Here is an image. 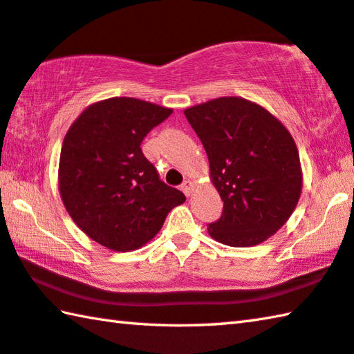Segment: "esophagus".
Listing matches in <instances>:
<instances>
[{
  "label": "esophagus",
  "instance_id": "esophagus-1",
  "mask_svg": "<svg viewBox=\"0 0 354 354\" xmlns=\"http://www.w3.org/2000/svg\"><path fill=\"white\" fill-rule=\"evenodd\" d=\"M192 187H194V183L190 181V179H184V183L181 185V190L184 192L185 195L190 196L192 195Z\"/></svg>",
  "mask_w": 354,
  "mask_h": 354
}]
</instances>
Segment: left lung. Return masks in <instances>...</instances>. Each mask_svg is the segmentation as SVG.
<instances>
[{
    "label": "left lung",
    "mask_w": 354,
    "mask_h": 354,
    "mask_svg": "<svg viewBox=\"0 0 354 354\" xmlns=\"http://www.w3.org/2000/svg\"><path fill=\"white\" fill-rule=\"evenodd\" d=\"M207 153L223 199L207 230L216 241L249 248L288 221L301 194L299 150L283 124L241 97H218L184 111Z\"/></svg>",
    "instance_id": "1"
}]
</instances>
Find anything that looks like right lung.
Here are the masks:
<instances>
[{
  "label": "right lung",
  "instance_id": "add662e5",
  "mask_svg": "<svg viewBox=\"0 0 354 354\" xmlns=\"http://www.w3.org/2000/svg\"><path fill=\"white\" fill-rule=\"evenodd\" d=\"M173 113L150 102L111 97L89 105L63 140L59 189L69 216L89 239L127 252L155 236L183 192L159 179L140 144Z\"/></svg>",
  "mask_w": 354,
  "mask_h": 354
}]
</instances>
